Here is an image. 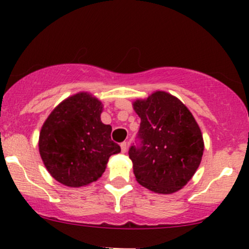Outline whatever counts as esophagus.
<instances>
[{"mask_svg":"<svg viewBox=\"0 0 249 249\" xmlns=\"http://www.w3.org/2000/svg\"><path fill=\"white\" fill-rule=\"evenodd\" d=\"M121 148H122V152H123V153L126 152V151H127V142H122V144H121Z\"/></svg>","mask_w":249,"mask_h":249,"instance_id":"esophagus-1","label":"esophagus"}]
</instances>
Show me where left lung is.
Wrapping results in <instances>:
<instances>
[{
  "mask_svg": "<svg viewBox=\"0 0 249 249\" xmlns=\"http://www.w3.org/2000/svg\"><path fill=\"white\" fill-rule=\"evenodd\" d=\"M132 107L141 118L142 144L128 151L136 180L152 192H178L192 179L204 154L198 123L186 105L166 91L136 99Z\"/></svg>",
  "mask_w": 249,
  "mask_h": 249,
  "instance_id": "left-lung-1",
  "label": "left lung"
}]
</instances>
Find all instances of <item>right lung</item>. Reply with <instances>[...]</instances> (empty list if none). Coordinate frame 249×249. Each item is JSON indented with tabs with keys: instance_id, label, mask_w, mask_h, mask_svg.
Segmentation results:
<instances>
[{
	"instance_id": "obj_1",
	"label": "right lung",
	"mask_w": 249,
	"mask_h": 249,
	"mask_svg": "<svg viewBox=\"0 0 249 249\" xmlns=\"http://www.w3.org/2000/svg\"><path fill=\"white\" fill-rule=\"evenodd\" d=\"M103 104L89 92L68 97L51 111L41 128L38 148L48 172L69 187L88 186L102 177L108 158L121 152L103 124Z\"/></svg>"
}]
</instances>
